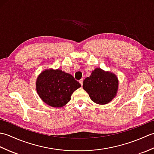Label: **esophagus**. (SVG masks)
Listing matches in <instances>:
<instances>
[{
	"label": "esophagus",
	"instance_id": "obj_1",
	"mask_svg": "<svg viewBox=\"0 0 154 154\" xmlns=\"http://www.w3.org/2000/svg\"><path fill=\"white\" fill-rule=\"evenodd\" d=\"M79 83L81 84V85L82 86L83 85V79H81V80H79Z\"/></svg>",
	"mask_w": 154,
	"mask_h": 154
}]
</instances>
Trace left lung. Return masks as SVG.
<instances>
[{
	"label": "left lung",
	"instance_id": "1",
	"mask_svg": "<svg viewBox=\"0 0 154 154\" xmlns=\"http://www.w3.org/2000/svg\"><path fill=\"white\" fill-rule=\"evenodd\" d=\"M83 87L93 102L105 104L115 97L119 88V80L111 72L97 68L90 77L83 81Z\"/></svg>",
	"mask_w": 154,
	"mask_h": 154
}]
</instances>
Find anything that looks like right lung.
<instances>
[{"label":"right lung","instance_id":"1","mask_svg":"<svg viewBox=\"0 0 154 154\" xmlns=\"http://www.w3.org/2000/svg\"><path fill=\"white\" fill-rule=\"evenodd\" d=\"M80 87L71 74L60 69L43 71L36 81V91L41 99L49 106L56 108L69 102L71 94Z\"/></svg>","mask_w":154,"mask_h":154}]
</instances>
